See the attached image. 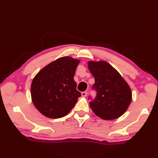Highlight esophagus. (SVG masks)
<instances>
[{"mask_svg":"<svg viewBox=\"0 0 158 158\" xmlns=\"http://www.w3.org/2000/svg\"><path fill=\"white\" fill-rule=\"evenodd\" d=\"M81 95L82 96H87V92H81Z\"/></svg>","mask_w":158,"mask_h":158,"instance_id":"34e87169","label":"esophagus"}]
</instances>
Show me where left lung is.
I'll return each instance as SVG.
<instances>
[{
	"label": "left lung",
	"instance_id": "1",
	"mask_svg": "<svg viewBox=\"0 0 158 158\" xmlns=\"http://www.w3.org/2000/svg\"><path fill=\"white\" fill-rule=\"evenodd\" d=\"M88 68L94 77L92 89L96 95L89 96V106L96 115L102 119L118 118L126 111L132 100L129 85L119 73L104 61L89 62Z\"/></svg>",
	"mask_w": 158,
	"mask_h": 158
}]
</instances>
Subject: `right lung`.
Segmentation results:
<instances>
[{
    "mask_svg": "<svg viewBox=\"0 0 158 158\" xmlns=\"http://www.w3.org/2000/svg\"><path fill=\"white\" fill-rule=\"evenodd\" d=\"M79 62L70 57L60 58L46 66L33 79L32 102L43 115L61 118L75 106L81 96L73 79Z\"/></svg>",
    "mask_w": 158,
    "mask_h": 158,
    "instance_id": "right-lung-1",
    "label": "right lung"
}]
</instances>
